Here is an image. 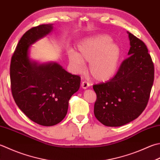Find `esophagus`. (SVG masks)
I'll use <instances>...</instances> for the list:
<instances>
[{
  "mask_svg": "<svg viewBox=\"0 0 160 160\" xmlns=\"http://www.w3.org/2000/svg\"><path fill=\"white\" fill-rule=\"evenodd\" d=\"M89 86H90V84L89 82H87V81H83L82 84H81V87H82V88L84 89H87Z\"/></svg>",
  "mask_w": 160,
  "mask_h": 160,
  "instance_id": "34e87169",
  "label": "esophagus"
}]
</instances>
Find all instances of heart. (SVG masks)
I'll list each match as a JSON object with an SVG mask.
<instances>
[{
	"label": "heart",
	"mask_w": 160,
	"mask_h": 160,
	"mask_svg": "<svg viewBox=\"0 0 160 160\" xmlns=\"http://www.w3.org/2000/svg\"><path fill=\"white\" fill-rule=\"evenodd\" d=\"M77 48L78 52L68 51V58L78 73L84 70V62H89V73L95 80L106 82L115 76L121 50L117 43L112 42L111 37L98 34L88 37L78 43Z\"/></svg>",
	"instance_id": "b5f03b06"
}]
</instances>
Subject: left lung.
<instances>
[{"mask_svg": "<svg viewBox=\"0 0 160 160\" xmlns=\"http://www.w3.org/2000/svg\"><path fill=\"white\" fill-rule=\"evenodd\" d=\"M128 34L129 57L113 78L93 86L97 96L94 115L106 126L119 127L136 119L146 107L154 81V65L146 46Z\"/></svg>", "mask_w": 160, "mask_h": 160, "instance_id": "left-lung-1", "label": "left lung"}]
</instances>
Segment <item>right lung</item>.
I'll return each instance as SVG.
<instances>
[{
    "label": "right lung",
    "mask_w": 160,
    "mask_h": 160,
    "mask_svg": "<svg viewBox=\"0 0 160 160\" xmlns=\"http://www.w3.org/2000/svg\"><path fill=\"white\" fill-rule=\"evenodd\" d=\"M53 30L52 24L34 27L21 38L11 59L12 93L16 104L30 118L43 126L64 119L68 101L80 86V78L57 62L39 64L30 58V48Z\"/></svg>",
    "instance_id": "right-lung-1"
}]
</instances>
